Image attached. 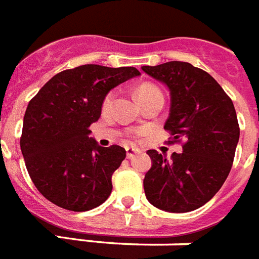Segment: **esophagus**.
Masks as SVG:
<instances>
[{
    "instance_id": "obj_1",
    "label": "esophagus",
    "mask_w": 259,
    "mask_h": 259,
    "mask_svg": "<svg viewBox=\"0 0 259 259\" xmlns=\"http://www.w3.org/2000/svg\"><path fill=\"white\" fill-rule=\"evenodd\" d=\"M125 151H127V158L131 159L135 156V154H138V150L136 148H134V147H127L125 148Z\"/></svg>"
}]
</instances>
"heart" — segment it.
Listing matches in <instances>:
<instances>
[{
	"label": "heart",
	"mask_w": 259,
	"mask_h": 259,
	"mask_svg": "<svg viewBox=\"0 0 259 259\" xmlns=\"http://www.w3.org/2000/svg\"><path fill=\"white\" fill-rule=\"evenodd\" d=\"M154 95H162V92L156 88L155 85H151V84H142V85L136 90V96L139 99V101L144 100L147 97L154 96ZM113 99H115V94L111 92V94L107 95V97L104 99V103H103V107L104 109H108L113 103Z\"/></svg>",
	"instance_id": "b5f03b06"
}]
</instances>
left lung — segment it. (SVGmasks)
I'll return each mask as SVG.
<instances>
[{"label":"left lung","mask_w":259,"mask_h":259,"mask_svg":"<svg viewBox=\"0 0 259 259\" xmlns=\"http://www.w3.org/2000/svg\"><path fill=\"white\" fill-rule=\"evenodd\" d=\"M142 69L169 90L168 143L185 140L183 152H174L171 160L156 150L147 151L152 165L143 181L144 192L160 210L192 211L207 203L229 177L239 140L234 104L212 76L190 63Z\"/></svg>","instance_id":"left-lung-1"}]
</instances>
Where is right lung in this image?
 <instances>
[{"instance_id":"obj_1","label":"right lung","mask_w":259,"mask_h":259,"mask_svg":"<svg viewBox=\"0 0 259 259\" xmlns=\"http://www.w3.org/2000/svg\"><path fill=\"white\" fill-rule=\"evenodd\" d=\"M134 67L80 65L55 74L29 101L21 152L36 188L59 207L88 211L108 199L123 147L90 138L109 91L139 76Z\"/></svg>"}]
</instances>
